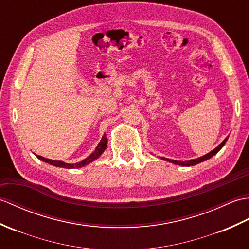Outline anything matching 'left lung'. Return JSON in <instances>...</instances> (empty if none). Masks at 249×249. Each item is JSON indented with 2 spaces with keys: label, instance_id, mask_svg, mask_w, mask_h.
Instances as JSON below:
<instances>
[{
  "label": "left lung",
  "instance_id": "8db88e82",
  "mask_svg": "<svg viewBox=\"0 0 249 249\" xmlns=\"http://www.w3.org/2000/svg\"><path fill=\"white\" fill-rule=\"evenodd\" d=\"M228 137H226V139L224 140V142L220 143V145H218L216 148L213 149V150L211 152H209L207 154H204V156L200 157V158H197V159H194V160H190V161H185V162H182V161H175V160H170V159H166V158H161L162 160H164V161H167V162H170L173 164H177V165H181V166H193V165H196L198 163H201L203 161H207V160H209L210 158H212L213 156H215L220 149L223 148V146L226 143V142H227Z\"/></svg>",
  "mask_w": 249,
  "mask_h": 249
}]
</instances>
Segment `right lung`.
Listing matches in <instances>:
<instances>
[{
  "label": "right lung",
  "instance_id": "add662e5",
  "mask_svg": "<svg viewBox=\"0 0 249 249\" xmlns=\"http://www.w3.org/2000/svg\"><path fill=\"white\" fill-rule=\"evenodd\" d=\"M107 135L104 134L102 136L100 142H99L98 146L96 147L95 151H93L89 157H87L85 160H83V161H81L79 163H75V164H69V163L62 162V161H54V160H49V159H46V158L40 157V156H36V157L39 160H41V161L51 164V165H53V166H56V167H64V168H68V169L81 168L83 166H86V165L91 163L92 161H95V160H97L99 157H100L101 154L104 152V150L107 149Z\"/></svg>",
  "mask_w": 249,
  "mask_h": 249
}]
</instances>
